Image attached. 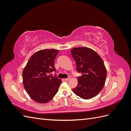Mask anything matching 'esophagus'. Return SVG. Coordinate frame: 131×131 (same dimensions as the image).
<instances>
[{
	"label": "esophagus",
	"mask_w": 131,
	"mask_h": 131,
	"mask_svg": "<svg viewBox=\"0 0 131 131\" xmlns=\"http://www.w3.org/2000/svg\"><path fill=\"white\" fill-rule=\"evenodd\" d=\"M70 79H71L70 77H69L68 78H66V79H65V80H66V81H69V80H70Z\"/></svg>",
	"instance_id": "esophagus-1"
}]
</instances>
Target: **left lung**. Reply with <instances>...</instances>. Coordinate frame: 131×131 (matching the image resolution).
<instances>
[{"label": "left lung", "mask_w": 131, "mask_h": 131, "mask_svg": "<svg viewBox=\"0 0 131 131\" xmlns=\"http://www.w3.org/2000/svg\"><path fill=\"white\" fill-rule=\"evenodd\" d=\"M71 54L76 62L78 84L73 89L74 93L84 100L92 98L100 93L104 86L106 70L104 62L99 54L86 47H75Z\"/></svg>", "instance_id": "obj_1"}]
</instances>
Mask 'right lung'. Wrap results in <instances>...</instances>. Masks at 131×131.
Listing matches in <instances>:
<instances>
[{
  "mask_svg": "<svg viewBox=\"0 0 131 131\" xmlns=\"http://www.w3.org/2000/svg\"><path fill=\"white\" fill-rule=\"evenodd\" d=\"M58 50L45 49L38 51L30 57L23 71V86L33 101L39 103L50 102L57 93L62 81L56 75L54 61Z\"/></svg>",
  "mask_w": 131,
  "mask_h": 131,
  "instance_id": "1",
  "label": "right lung"
}]
</instances>
